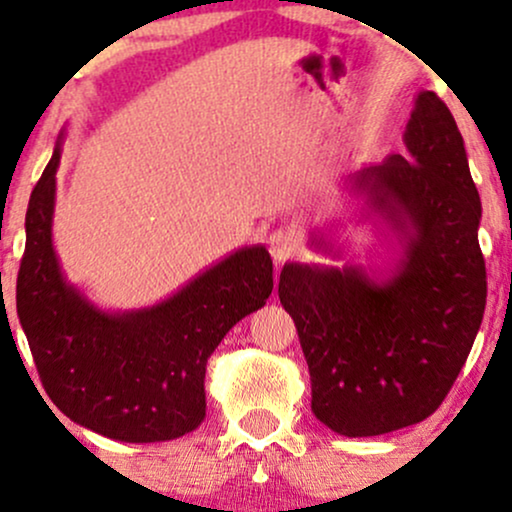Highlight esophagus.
<instances>
[{
    "mask_svg": "<svg viewBox=\"0 0 512 512\" xmlns=\"http://www.w3.org/2000/svg\"><path fill=\"white\" fill-rule=\"evenodd\" d=\"M267 248H269V255H272V260L281 264V262L291 260V257L296 255L298 240L291 231H284V228H279V231H274L272 236L267 238Z\"/></svg>",
    "mask_w": 512,
    "mask_h": 512,
    "instance_id": "esophagus-1",
    "label": "esophagus"
}]
</instances>
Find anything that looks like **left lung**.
Here are the masks:
<instances>
[{"instance_id": "8db88e82", "label": "left lung", "mask_w": 512, "mask_h": 512, "mask_svg": "<svg viewBox=\"0 0 512 512\" xmlns=\"http://www.w3.org/2000/svg\"><path fill=\"white\" fill-rule=\"evenodd\" d=\"M404 154L349 170L339 195L356 223L395 240L385 267L286 262L279 301L308 361L313 414L346 438L383 436L440 407L472 351L486 308L481 202L455 117L419 91ZM334 231L308 245L342 257Z\"/></svg>"}]
</instances>
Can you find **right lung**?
<instances>
[{
  "label": "right lung",
  "mask_w": 512,
  "mask_h": 512,
  "mask_svg": "<svg viewBox=\"0 0 512 512\" xmlns=\"http://www.w3.org/2000/svg\"><path fill=\"white\" fill-rule=\"evenodd\" d=\"M64 132L26 211L16 313L55 407L122 443H163L207 416L204 375L236 322L267 303L272 257L245 245L146 308L105 310L62 272L52 243Z\"/></svg>",
  "instance_id": "add662e5"
}]
</instances>
